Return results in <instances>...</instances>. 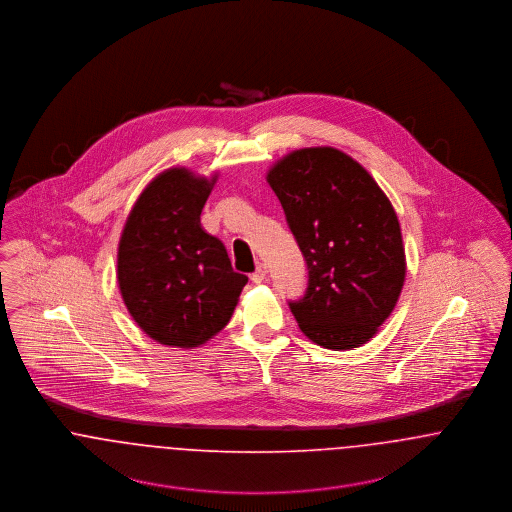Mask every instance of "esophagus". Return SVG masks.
Returning <instances> with one entry per match:
<instances>
[{
    "label": "esophagus",
    "instance_id": "esophagus-1",
    "mask_svg": "<svg viewBox=\"0 0 512 512\" xmlns=\"http://www.w3.org/2000/svg\"><path fill=\"white\" fill-rule=\"evenodd\" d=\"M265 278H267V265H265V263H259L257 268H255V272L251 274V282L261 284V282H265Z\"/></svg>",
    "mask_w": 512,
    "mask_h": 512
}]
</instances>
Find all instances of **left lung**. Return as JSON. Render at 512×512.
<instances>
[{
	"mask_svg": "<svg viewBox=\"0 0 512 512\" xmlns=\"http://www.w3.org/2000/svg\"><path fill=\"white\" fill-rule=\"evenodd\" d=\"M307 265L288 305L309 340L353 349L390 317L405 282V249L390 199L334 147L284 157L267 176Z\"/></svg>",
	"mask_w": 512,
	"mask_h": 512,
	"instance_id": "left-lung-1",
	"label": "left lung"
}]
</instances>
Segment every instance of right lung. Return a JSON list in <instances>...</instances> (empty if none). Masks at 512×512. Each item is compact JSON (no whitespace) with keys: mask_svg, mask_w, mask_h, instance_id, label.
Segmentation results:
<instances>
[{"mask_svg":"<svg viewBox=\"0 0 512 512\" xmlns=\"http://www.w3.org/2000/svg\"><path fill=\"white\" fill-rule=\"evenodd\" d=\"M211 186L184 169L163 172L122 230L117 278L124 305L149 338L165 345L197 347L215 336L247 284L219 238L199 224Z\"/></svg>","mask_w":512,"mask_h":512,"instance_id":"obj_1","label":"right lung"}]
</instances>
